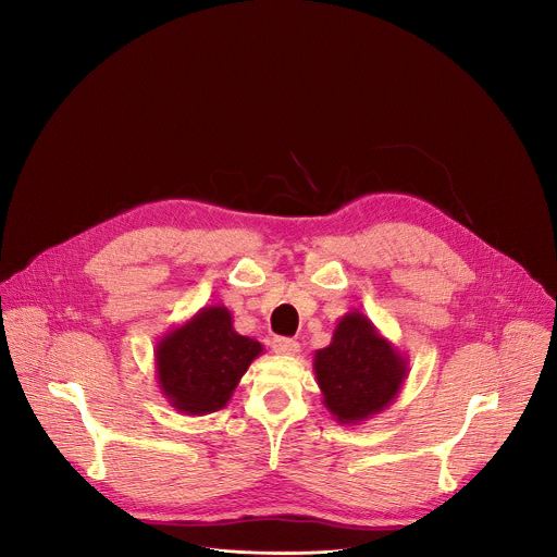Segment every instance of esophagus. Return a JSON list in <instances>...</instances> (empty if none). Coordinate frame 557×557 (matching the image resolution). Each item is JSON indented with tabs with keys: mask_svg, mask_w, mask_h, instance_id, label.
I'll list each match as a JSON object with an SVG mask.
<instances>
[{
	"mask_svg": "<svg viewBox=\"0 0 557 557\" xmlns=\"http://www.w3.org/2000/svg\"><path fill=\"white\" fill-rule=\"evenodd\" d=\"M271 348H273L275 355H284V357H293V355L299 352V344L295 339H284V337L273 339Z\"/></svg>",
	"mask_w": 557,
	"mask_h": 557,
	"instance_id": "esophagus-1",
	"label": "esophagus"
}]
</instances>
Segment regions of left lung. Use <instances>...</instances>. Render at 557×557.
I'll use <instances>...</instances> for the list:
<instances>
[{"label": "left lung", "instance_id": "8db88e82", "mask_svg": "<svg viewBox=\"0 0 557 557\" xmlns=\"http://www.w3.org/2000/svg\"><path fill=\"white\" fill-rule=\"evenodd\" d=\"M312 370L324 406L342 425H359L385 410L408 379V357L361 310L346 312L333 342L314 352Z\"/></svg>", "mask_w": 557, "mask_h": 557}]
</instances>
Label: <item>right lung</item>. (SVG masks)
I'll list each match as a JSON object with an SVG mask.
<instances>
[{
  "label": "right lung",
  "mask_w": 557,
  "mask_h": 557,
  "mask_svg": "<svg viewBox=\"0 0 557 557\" xmlns=\"http://www.w3.org/2000/svg\"><path fill=\"white\" fill-rule=\"evenodd\" d=\"M262 350L260 342L235 333L226 306H205L189 322L158 339L156 381L178 412L211 414L228 404Z\"/></svg>",
  "instance_id": "right-lung-1"
}]
</instances>
